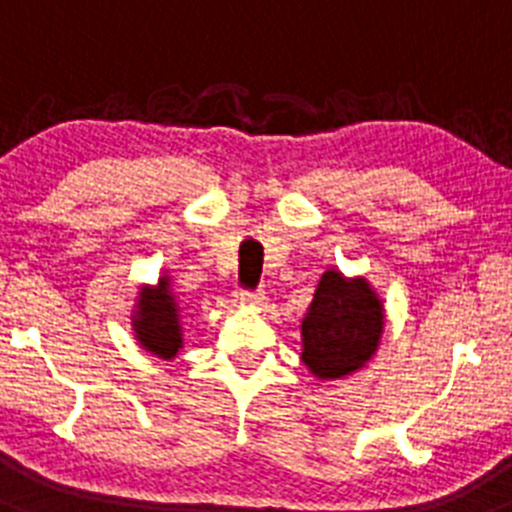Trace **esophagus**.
I'll list each match as a JSON object with an SVG mask.
<instances>
[{"instance_id":"34e87169","label":"esophagus","mask_w":512,"mask_h":512,"mask_svg":"<svg viewBox=\"0 0 512 512\" xmlns=\"http://www.w3.org/2000/svg\"><path fill=\"white\" fill-rule=\"evenodd\" d=\"M264 300H266V295L261 292V289H256V292L238 289V292H235V302H238V305H261Z\"/></svg>"}]
</instances>
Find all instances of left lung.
<instances>
[{
	"label": "left lung",
	"mask_w": 512,
	"mask_h": 512,
	"mask_svg": "<svg viewBox=\"0 0 512 512\" xmlns=\"http://www.w3.org/2000/svg\"><path fill=\"white\" fill-rule=\"evenodd\" d=\"M382 330L384 307L372 284L328 269L302 318V361L318 379H343L372 359Z\"/></svg>",
	"instance_id": "left-lung-1"
}]
</instances>
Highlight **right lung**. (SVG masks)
Here are the masks:
<instances>
[{
    "label": "right lung",
    "instance_id": "obj_1",
    "mask_svg": "<svg viewBox=\"0 0 512 512\" xmlns=\"http://www.w3.org/2000/svg\"><path fill=\"white\" fill-rule=\"evenodd\" d=\"M133 330L140 348L164 361L174 359L184 346L179 302L171 292V279L166 274L153 287H140L133 310Z\"/></svg>",
    "mask_w": 512,
    "mask_h": 512
}]
</instances>
